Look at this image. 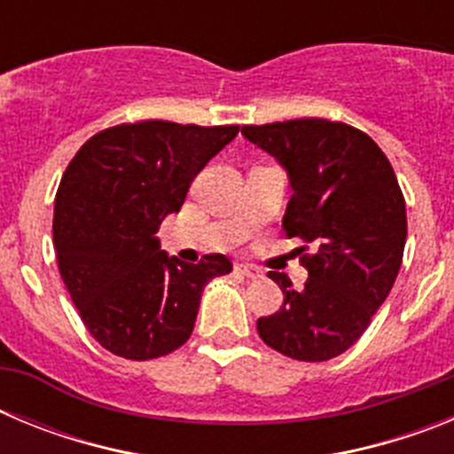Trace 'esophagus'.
Wrapping results in <instances>:
<instances>
[{"instance_id": "1", "label": "esophagus", "mask_w": 454, "mask_h": 454, "mask_svg": "<svg viewBox=\"0 0 454 454\" xmlns=\"http://www.w3.org/2000/svg\"><path fill=\"white\" fill-rule=\"evenodd\" d=\"M234 270L239 272V275L247 277V279H262V277H263L262 268L252 266V263H236Z\"/></svg>"}]
</instances>
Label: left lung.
Returning a JSON list of instances; mask_svg holds the SVG:
<instances>
[{
    "label": "left lung",
    "mask_w": 454,
    "mask_h": 454,
    "mask_svg": "<svg viewBox=\"0 0 454 454\" xmlns=\"http://www.w3.org/2000/svg\"><path fill=\"white\" fill-rule=\"evenodd\" d=\"M240 134L286 168L284 230L304 243L309 270L300 291L270 272L284 304L256 320V332L291 359L327 362L359 340L398 277L407 211L395 172L375 140L346 122L302 118L246 124Z\"/></svg>",
    "instance_id": "left-lung-1"
}]
</instances>
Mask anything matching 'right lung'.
Here are the masks:
<instances>
[{"label":"right lung","instance_id":"obj_1","mask_svg":"<svg viewBox=\"0 0 454 454\" xmlns=\"http://www.w3.org/2000/svg\"><path fill=\"white\" fill-rule=\"evenodd\" d=\"M239 124H118L88 138L56 191L54 250L83 325L114 355L145 362L191 336L202 291L231 272L224 254L168 256L156 231Z\"/></svg>","mask_w":454,"mask_h":454}]
</instances>
